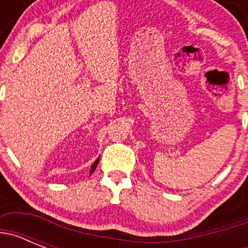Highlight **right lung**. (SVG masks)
Segmentation results:
<instances>
[{"label":"right lung","instance_id":"1","mask_svg":"<svg viewBox=\"0 0 248 248\" xmlns=\"http://www.w3.org/2000/svg\"><path fill=\"white\" fill-rule=\"evenodd\" d=\"M98 163H99V157H98V159H97V160H95V161H94V164H93V165H92V170H91V174H92V172H93V171H94V170H95V168H97Z\"/></svg>","mask_w":248,"mask_h":248}]
</instances>
